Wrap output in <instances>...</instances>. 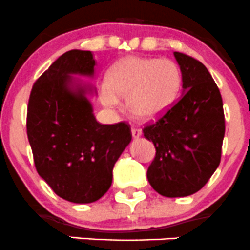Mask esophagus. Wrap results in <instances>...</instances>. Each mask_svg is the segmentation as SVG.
Segmentation results:
<instances>
[{
	"label": "esophagus",
	"instance_id": "esophagus-1",
	"mask_svg": "<svg viewBox=\"0 0 250 250\" xmlns=\"http://www.w3.org/2000/svg\"><path fill=\"white\" fill-rule=\"evenodd\" d=\"M132 135L134 139H139L141 137V130L139 128H132Z\"/></svg>",
	"mask_w": 250,
	"mask_h": 250
}]
</instances>
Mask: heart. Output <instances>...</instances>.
Segmentation results:
<instances>
[{
	"label": "heart",
	"instance_id": "obj_1",
	"mask_svg": "<svg viewBox=\"0 0 250 250\" xmlns=\"http://www.w3.org/2000/svg\"><path fill=\"white\" fill-rule=\"evenodd\" d=\"M180 67L169 59L127 57L107 74L100 87V100L106 107L118 106L125 98L128 110L141 121H153L165 115L180 94Z\"/></svg>",
	"mask_w": 250,
	"mask_h": 250
}]
</instances>
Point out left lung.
<instances>
[{"mask_svg":"<svg viewBox=\"0 0 250 250\" xmlns=\"http://www.w3.org/2000/svg\"><path fill=\"white\" fill-rule=\"evenodd\" d=\"M183 76V94L144 137L152 141L155 160L147 169L153 190L165 197H186L200 191L221 158L225 116L220 90L195 58L174 52Z\"/></svg>","mask_w":250,"mask_h":250,"instance_id":"left-lung-1","label":"left lung"}]
</instances>
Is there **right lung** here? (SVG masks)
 I'll use <instances>...</instances> for the list:
<instances>
[{"label": "right lung", "mask_w": 250, "mask_h": 250, "mask_svg": "<svg viewBox=\"0 0 250 250\" xmlns=\"http://www.w3.org/2000/svg\"><path fill=\"white\" fill-rule=\"evenodd\" d=\"M89 50L60 55L35 82L26 130L37 173L59 197L74 203L102 198L112 183L116 161L132 140L128 123L102 125L88 98L90 85L72 75H94Z\"/></svg>", "instance_id": "1"}]
</instances>
